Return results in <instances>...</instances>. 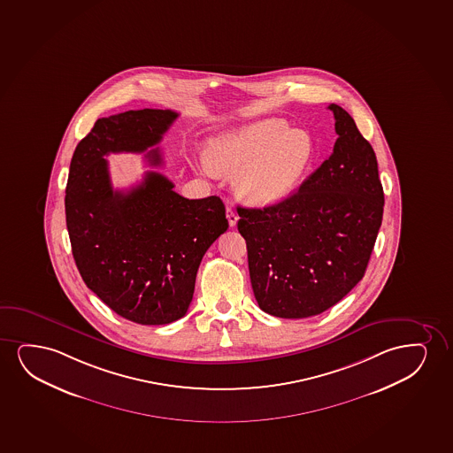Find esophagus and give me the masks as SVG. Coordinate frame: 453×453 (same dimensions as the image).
Listing matches in <instances>:
<instances>
[{
	"mask_svg": "<svg viewBox=\"0 0 453 453\" xmlns=\"http://www.w3.org/2000/svg\"><path fill=\"white\" fill-rule=\"evenodd\" d=\"M226 217H227L230 227H235L236 223H238V215H236V211H234V207L227 206V209H226Z\"/></svg>",
	"mask_w": 453,
	"mask_h": 453,
	"instance_id": "1",
	"label": "esophagus"
}]
</instances>
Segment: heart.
Segmentation results:
<instances>
[{
	"instance_id": "b5f03b06",
	"label": "heart",
	"mask_w": 453,
	"mask_h": 453,
	"mask_svg": "<svg viewBox=\"0 0 453 453\" xmlns=\"http://www.w3.org/2000/svg\"><path fill=\"white\" fill-rule=\"evenodd\" d=\"M315 159V146L303 130L282 119H261L224 130L206 144L204 173H234V188L250 204H273L300 186Z\"/></svg>"
}]
</instances>
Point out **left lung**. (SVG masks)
Segmentation results:
<instances>
[{
	"label": "left lung",
	"mask_w": 453,
	"mask_h": 453,
	"mask_svg": "<svg viewBox=\"0 0 453 453\" xmlns=\"http://www.w3.org/2000/svg\"><path fill=\"white\" fill-rule=\"evenodd\" d=\"M334 152L286 200L238 206L253 294L261 311L307 318L342 300L363 276L381 227L384 192L371 142L330 104Z\"/></svg>",
	"instance_id": "1"
}]
</instances>
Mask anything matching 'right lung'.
Instances as JSON below:
<instances>
[{"mask_svg": "<svg viewBox=\"0 0 453 453\" xmlns=\"http://www.w3.org/2000/svg\"><path fill=\"white\" fill-rule=\"evenodd\" d=\"M177 118L161 109L100 118L78 142L65 188V223L82 281L119 317L144 326L186 315L201 259L229 227L218 196L188 200L158 172L113 190L104 157L144 152ZM146 159L163 165L158 147Z\"/></svg>", "mask_w": 453, "mask_h": 453, "instance_id": "1", "label": "right lung"}]
</instances>
